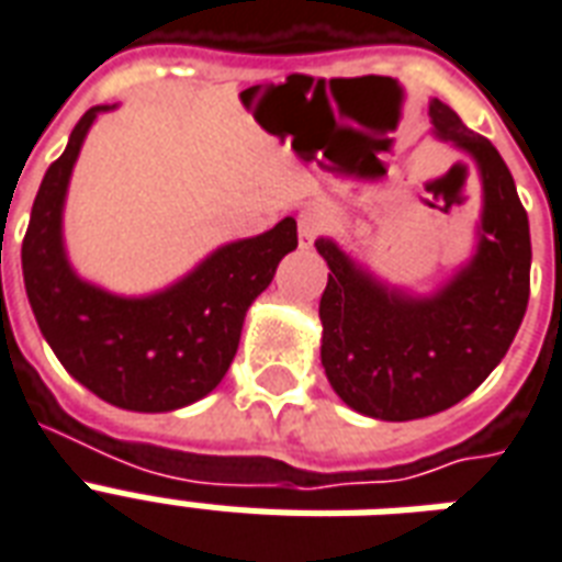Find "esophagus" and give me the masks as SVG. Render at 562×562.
I'll return each instance as SVG.
<instances>
[{"instance_id":"obj_1","label":"esophagus","mask_w":562,"mask_h":562,"mask_svg":"<svg viewBox=\"0 0 562 562\" xmlns=\"http://www.w3.org/2000/svg\"><path fill=\"white\" fill-rule=\"evenodd\" d=\"M328 228H330L328 211H322V207H304V211L299 213V243H302L304 249L319 240L322 234L328 232Z\"/></svg>"}]
</instances>
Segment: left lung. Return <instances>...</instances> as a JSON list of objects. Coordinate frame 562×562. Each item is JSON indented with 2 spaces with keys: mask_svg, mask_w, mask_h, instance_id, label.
<instances>
[{
  "mask_svg": "<svg viewBox=\"0 0 562 562\" xmlns=\"http://www.w3.org/2000/svg\"><path fill=\"white\" fill-rule=\"evenodd\" d=\"M439 137L475 155L484 178V237L475 260L434 299L386 293L330 240L319 299L322 367L342 402L372 419L407 422L463 402L510 349L530 295V228L493 143L430 102Z\"/></svg>",
  "mask_w": 562,
  "mask_h": 562,
  "instance_id": "left-lung-1",
  "label": "left lung"
}]
</instances>
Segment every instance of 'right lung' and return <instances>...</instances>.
<instances>
[{"label": "right lung", "instance_id": "right-lung-1", "mask_svg": "<svg viewBox=\"0 0 562 562\" xmlns=\"http://www.w3.org/2000/svg\"><path fill=\"white\" fill-rule=\"evenodd\" d=\"M104 108L95 104L78 120L64 155L43 176L23 237L25 293L43 337L78 384L125 411H176L225 378L249 304L299 246V232L286 216L149 299H116L78 281L60 246V207L81 140Z\"/></svg>", "mask_w": 562, "mask_h": 562}]
</instances>
